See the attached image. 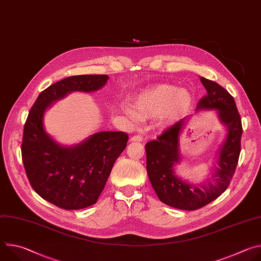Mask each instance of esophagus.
Here are the masks:
<instances>
[{
    "label": "esophagus",
    "mask_w": 261,
    "mask_h": 261,
    "mask_svg": "<svg viewBox=\"0 0 261 261\" xmlns=\"http://www.w3.org/2000/svg\"><path fill=\"white\" fill-rule=\"evenodd\" d=\"M130 140L131 141H142L143 140V138H142V136H140V135H134V136H132L131 138H130Z\"/></svg>",
    "instance_id": "1"
}]
</instances>
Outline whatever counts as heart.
Wrapping results in <instances>:
<instances>
[{
    "label": "heart",
    "mask_w": 261,
    "mask_h": 261,
    "mask_svg": "<svg viewBox=\"0 0 261 261\" xmlns=\"http://www.w3.org/2000/svg\"><path fill=\"white\" fill-rule=\"evenodd\" d=\"M191 94L168 84H157L147 87L135 95L132 105L124 104L123 111L133 123L141 119L159 118L165 125L176 122L188 110Z\"/></svg>",
    "instance_id": "b5f03b06"
}]
</instances>
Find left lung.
<instances>
[{"mask_svg": "<svg viewBox=\"0 0 261 261\" xmlns=\"http://www.w3.org/2000/svg\"><path fill=\"white\" fill-rule=\"evenodd\" d=\"M200 82L206 95L198 102L200 110H216L220 123L226 128V135L217 152V166L205 182L195 184L182 179L175 168L181 162L179 136L191 120L184 118L168 128L156 140L145 144L146 171L158 198L165 204L185 211L200 208L224 192L234 173L243 134L242 121L233 97L220 85L204 77Z\"/></svg>", "mask_w": 261, "mask_h": 261, "instance_id": "obj_1", "label": "left lung"}]
</instances>
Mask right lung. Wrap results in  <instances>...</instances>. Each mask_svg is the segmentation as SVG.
Here are the masks:
<instances>
[{
	"label": "right lung",
	"instance_id": "1",
	"mask_svg": "<svg viewBox=\"0 0 261 261\" xmlns=\"http://www.w3.org/2000/svg\"><path fill=\"white\" fill-rule=\"evenodd\" d=\"M107 75H77L45 89L32 106L23 128L22 162L32 188L64 210H81L97 202L111 169L125 150L128 134L102 131L75 145H62L44 128L47 108L72 92L103 88Z\"/></svg>",
	"mask_w": 261,
	"mask_h": 261
}]
</instances>
